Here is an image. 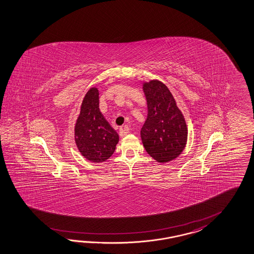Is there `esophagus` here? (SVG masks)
<instances>
[{
  "mask_svg": "<svg viewBox=\"0 0 254 254\" xmlns=\"http://www.w3.org/2000/svg\"><path fill=\"white\" fill-rule=\"evenodd\" d=\"M128 130H129V128H128V127H127V126L121 127L119 128V136H120V137H125V136L128 133Z\"/></svg>",
  "mask_w": 254,
  "mask_h": 254,
  "instance_id": "34e87169",
  "label": "esophagus"
}]
</instances>
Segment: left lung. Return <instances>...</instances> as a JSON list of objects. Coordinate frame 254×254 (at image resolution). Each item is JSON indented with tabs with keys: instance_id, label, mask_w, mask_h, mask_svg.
Listing matches in <instances>:
<instances>
[{
	"instance_id": "left-lung-1",
	"label": "left lung",
	"mask_w": 254,
	"mask_h": 254,
	"mask_svg": "<svg viewBox=\"0 0 254 254\" xmlns=\"http://www.w3.org/2000/svg\"><path fill=\"white\" fill-rule=\"evenodd\" d=\"M147 118L140 130L146 151L160 164L169 163L183 152L188 140L185 117L165 84L157 79L142 83Z\"/></svg>"
}]
</instances>
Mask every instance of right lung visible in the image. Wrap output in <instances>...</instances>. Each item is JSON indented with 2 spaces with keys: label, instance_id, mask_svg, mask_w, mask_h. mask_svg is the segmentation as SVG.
Masks as SVG:
<instances>
[{
  "label": "right lung",
  "instance_id": "1",
  "mask_svg": "<svg viewBox=\"0 0 254 254\" xmlns=\"http://www.w3.org/2000/svg\"><path fill=\"white\" fill-rule=\"evenodd\" d=\"M74 132L77 150L88 161L103 163L115 152L119 136L100 112L96 87L90 88L83 99Z\"/></svg>",
  "mask_w": 254,
  "mask_h": 254
}]
</instances>
